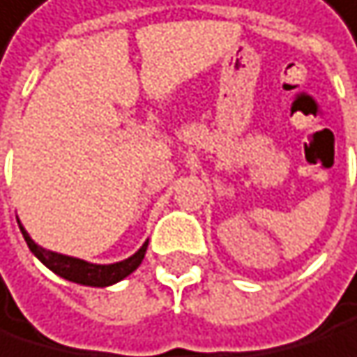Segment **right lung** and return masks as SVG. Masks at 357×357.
<instances>
[{
	"instance_id": "1",
	"label": "right lung",
	"mask_w": 357,
	"mask_h": 357,
	"mask_svg": "<svg viewBox=\"0 0 357 357\" xmlns=\"http://www.w3.org/2000/svg\"><path fill=\"white\" fill-rule=\"evenodd\" d=\"M23 238H26V244L32 253L43 261L52 273H56L59 277L67 279V281H74V283H82V286H98V288H104V286H111V283H117L124 277H128L132 271H137V266L142 264L144 255H146V248H148V242L137 250V253L124 261H117V264H109V266H100V264H89V261H82V259H76V257H69V255H61V253H52V250H45L40 248L30 236L28 231L19 225Z\"/></svg>"
}]
</instances>
